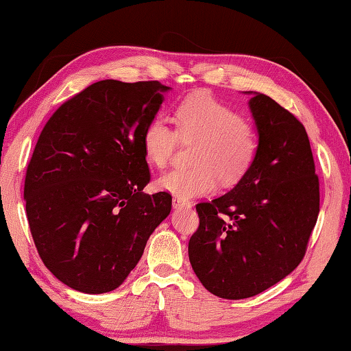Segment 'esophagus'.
Wrapping results in <instances>:
<instances>
[{
	"instance_id": "obj_1",
	"label": "esophagus",
	"mask_w": 351,
	"mask_h": 351,
	"mask_svg": "<svg viewBox=\"0 0 351 351\" xmlns=\"http://www.w3.org/2000/svg\"><path fill=\"white\" fill-rule=\"evenodd\" d=\"M191 202H186V199H182V198H178V197H175L173 198V208L175 209H180V208H191Z\"/></svg>"
}]
</instances>
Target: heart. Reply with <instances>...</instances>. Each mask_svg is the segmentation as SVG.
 Wrapping results in <instances>:
<instances>
[{"instance_id": "1", "label": "heart", "mask_w": 351, "mask_h": 351, "mask_svg": "<svg viewBox=\"0 0 351 351\" xmlns=\"http://www.w3.org/2000/svg\"><path fill=\"white\" fill-rule=\"evenodd\" d=\"M175 128L154 115L142 131V148L149 164L162 169L180 143L192 142V165L159 176L158 187L178 198L206 195L219 184H234L247 173L258 152V134L247 117L210 92L199 90L181 99L175 110Z\"/></svg>"}]
</instances>
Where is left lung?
Returning a JSON list of instances; mask_svg holds the SVG:
<instances>
[{
	"label": "left lung",
	"instance_id": "obj_1",
	"mask_svg": "<svg viewBox=\"0 0 351 351\" xmlns=\"http://www.w3.org/2000/svg\"><path fill=\"white\" fill-rule=\"evenodd\" d=\"M258 152L236 187L198 203L189 241L192 269L210 293L254 297L286 278L304 258L320 210L319 176L302 121L275 99H250Z\"/></svg>",
	"mask_w": 351,
	"mask_h": 351
}]
</instances>
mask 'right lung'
<instances>
[{
	"label": "right lung",
	"instance_id": "right-lung-1",
	"mask_svg": "<svg viewBox=\"0 0 351 351\" xmlns=\"http://www.w3.org/2000/svg\"><path fill=\"white\" fill-rule=\"evenodd\" d=\"M169 88L98 81L66 99L38 136L25 178L27 223L43 264L75 291L119 287L170 214L169 192H142V131Z\"/></svg>",
	"mask_w": 351,
	"mask_h": 351
}]
</instances>
